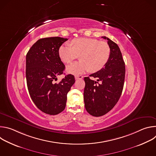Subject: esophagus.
Returning <instances> with one entry per match:
<instances>
[{"label": "esophagus", "mask_w": 156, "mask_h": 156, "mask_svg": "<svg viewBox=\"0 0 156 156\" xmlns=\"http://www.w3.org/2000/svg\"><path fill=\"white\" fill-rule=\"evenodd\" d=\"M75 78L76 80H80V79H82L83 78V76L81 75H75Z\"/></svg>", "instance_id": "esophagus-1"}]
</instances>
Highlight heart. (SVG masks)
<instances>
[{
	"instance_id": "obj_1",
	"label": "heart",
	"mask_w": 156,
	"mask_h": 156,
	"mask_svg": "<svg viewBox=\"0 0 156 156\" xmlns=\"http://www.w3.org/2000/svg\"><path fill=\"white\" fill-rule=\"evenodd\" d=\"M72 46L62 45L58 49L61 60L70 63L80 55L81 61L66 67L68 73L79 75L91 71L97 72L102 69L108 62L110 49L106 42L91 38L80 37L72 41Z\"/></svg>"
}]
</instances>
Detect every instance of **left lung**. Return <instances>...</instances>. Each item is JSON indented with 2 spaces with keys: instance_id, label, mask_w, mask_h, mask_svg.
<instances>
[{
  "instance_id": "1",
  "label": "left lung",
  "mask_w": 156,
  "mask_h": 156,
  "mask_svg": "<svg viewBox=\"0 0 156 156\" xmlns=\"http://www.w3.org/2000/svg\"><path fill=\"white\" fill-rule=\"evenodd\" d=\"M102 37L107 40L110 49L109 60L102 69L90 75L96 81L89 76L84 78L85 108L94 117L106 114L116 105L123 91L125 76V62L119 47L109 38Z\"/></svg>"
}]
</instances>
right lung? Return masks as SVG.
<instances>
[{"instance_id": "obj_1", "label": "right lung", "mask_w": 156, "mask_h": 156, "mask_svg": "<svg viewBox=\"0 0 156 156\" xmlns=\"http://www.w3.org/2000/svg\"><path fill=\"white\" fill-rule=\"evenodd\" d=\"M67 40L60 37L40 39L26 56V78L30 95L36 107L49 115H57L65 109L66 95L75 82L74 76L70 74L58 83H54L65 70L58 49Z\"/></svg>"}]
</instances>
